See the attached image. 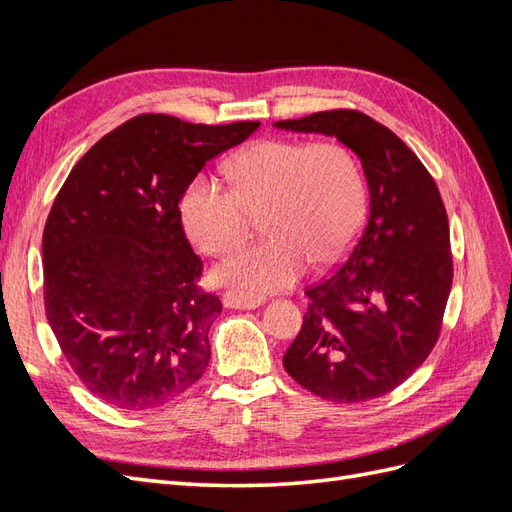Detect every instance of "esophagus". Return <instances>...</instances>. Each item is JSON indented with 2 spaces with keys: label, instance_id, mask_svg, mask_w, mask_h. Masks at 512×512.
Masks as SVG:
<instances>
[{
  "label": "esophagus",
  "instance_id": "1",
  "mask_svg": "<svg viewBox=\"0 0 512 512\" xmlns=\"http://www.w3.org/2000/svg\"><path fill=\"white\" fill-rule=\"evenodd\" d=\"M222 303H224V307H232V309H256L258 305H262V299L260 297H245V294L228 290L222 294Z\"/></svg>",
  "mask_w": 512,
  "mask_h": 512
}]
</instances>
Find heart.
Listing matches in <instances>:
<instances>
[{
	"instance_id": "heart-1",
	"label": "heart",
	"mask_w": 512,
	"mask_h": 512,
	"mask_svg": "<svg viewBox=\"0 0 512 512\" xmlns=\"http://www.w3.org/2000/svg\"><path fill=\"white\" fill-rule=\"evenodd\" d=\"M232 187L198 175L181 198V220L200 250H237L262 215L267 239L230 256L215 280L245 297L284 290L307 265L342 260L365 222L367 192L352 151L339 143L269 138L230 164Z\"/></svg>"
}]
</instances>
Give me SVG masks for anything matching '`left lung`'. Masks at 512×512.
I'll list each match as a JSON object with an SVG mask.
<instances>
[{"label":"left lung","mask_w":512,"mask_h":512,"mask_svg":"<svg viewBox=\"0 0 512 512\" xmlns=\"http://www.w3.org/2000/svg\"><path fill=\"white\" fill-rule=\"evenodd\" d=\"M275 128L335 136L361 160L369 218L348 260L305 290L309 305L284 367L335 404L391 393L436 346L453 284L448 218L414 151L382 123L337 108Z\"/></svg>","instance_id":"obj_1"}]
</instances>
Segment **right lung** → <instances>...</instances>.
Listing matches in <instances>:
<instances>
[{"label":"right lung","instance_id":"add662e5","mask_svg":"<svg viewBox=\"0 0 512 512\" xmlns=\"http://www.w3.org/2000/svg\"><path fill=\"white\" fill-rule=\"evenodd\" d=\"M258 121L228 126L138 115L70 170L42 235L44 309L72 371L121 410L168 404L205 374L220 297L179 203L190 181Z\"/></svg>","mask_w":512,"mask_h":512}]
</instances>
